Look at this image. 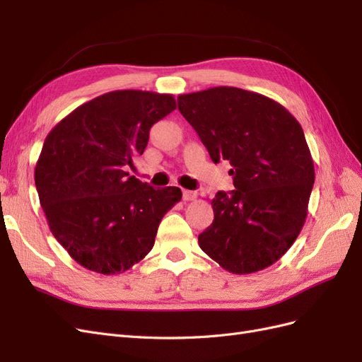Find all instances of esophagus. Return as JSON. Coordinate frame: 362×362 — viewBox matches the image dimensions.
<instances>
[{
	"mask_svg": "<svg viewBox=\"0 0 362 362\" xmlns=\"http://www.w3.org/2000/svg\"><path fill=\"white\" fill-rule=\"evenodd\" d=\"M198 198V193L193 190H182V199L184 201H194Z\"/></svg>",
	"mask_w": 362,
	"mask_h": 362,
	"instance_id": "obj_1",
	"label": "esophagus"
}]
</instances>
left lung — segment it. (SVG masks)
I'll use <instances>...</instances> for the list:
<instances>
[{
    "instance_id": "obj_1",
    "label": "left lung",
    "mask_w": 362,
    "mask_h": 362,
    "mask_svg": "<svg viewBox=\"0 0 362 362\" xmlns=\"http://www.w3.org/2000/svg\"><path fill=\"white\" fill-rule=\"evenodd\" d=\"M178 110L211 160L233 168L235 190L214 196L201 249L235 275L272 266L298 238L315 178L300 124L270 98L229 86L180 95Z\"/></svg>"
}]
</instances>
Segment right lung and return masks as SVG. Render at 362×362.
<instances>
[{"mask_svg": "<svg viewBox=\"0 0 362 362\" xmlns=\"http://www.w3.org/2000/svg\"><path fill=\"white\" fill-rule=\"evenodd\" d=\"M177 108L168 93L115 90L76 107L45 139L35 169L52 235L84 269L116 275L154 246L178 187L154 189L129 177L149 129Z\"/></svg>", "mask_w": 362, "mask_h": 362, "instance_id": "add662e5", "label": "right lung"}]
</instances>
